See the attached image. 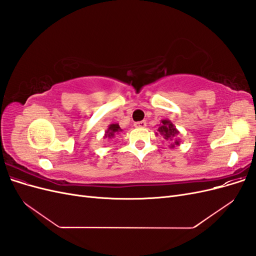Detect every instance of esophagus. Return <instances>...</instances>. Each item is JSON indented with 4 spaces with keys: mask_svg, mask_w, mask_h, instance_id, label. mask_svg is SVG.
Segmentation results:
<instances>
[{
    "mask_svg": "<svg viewBox=\"0 0 256 256\" xmlns=\"http://www.w3.org/2000/svg\"><path fill=\"white\" fill-rule=\"evenodd\" d=\"M145 126H146V122L145 120L134 122V127H136V128H144Z\"/></svg>",
    "mask_w": 256,
    "mask_h": 256,
    "instance_id": "1",
    "label": "esophagus"
}]
</instances>
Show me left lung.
I'll return each instance as SVG.
<instances>
[{
  "mask_svg": "<svg viewBox=\"0 0 256 256\" xmlns=\"http://www.w3.org/2000/svg\"><path fill=\"white\" fill-rule=\"evenodd\" d=\"M158 131L160 132V134L164 136L166 140H173L175 136L178 134V131L176 130V128L174 127L173 124L168 120H161V124H160V127L158 128ZM178 144H180V142L176 140L174 142V144H171V146L174 147V145H178Z\"/></svg>",
  "mask_w": 256,
  "mask_h": 256,
  "instance_id": "1",
  "label": "left lung"
}]
</instances>
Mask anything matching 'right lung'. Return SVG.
Listing matches in <instances>:
<instances>
[{
    "label": "right lung",
    "mask_w": 256,
    "mask_h": 256,
    "mask_svg": "<svg viewBox=\"0 0 256 256\" xmlns=\"http://www.w3.org/2000/svg\"><path fill=\"white\" fill-rule=\"evenodd\" d=\"M118 131H120V128L118 126V124H112V125H110L109 129H108L106 134V136L113 138L116 134L118 132Z\"/></svg>",
    "instance_id": "1"
}]
</instances>
